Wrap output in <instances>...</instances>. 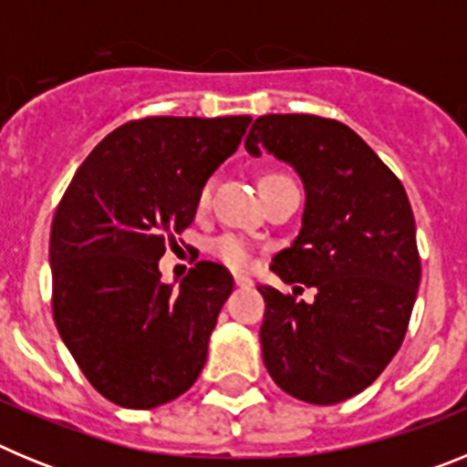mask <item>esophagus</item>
<instances>
[{
    "label": "esophagus",
    "instance_id": "esophagus-1",
    "mask_svg": "<svg viewBox=\"0 0 467 467\" xmlns=\"http://www.w3.org/2000/svg\"><path fill=\"white\" fill-rule=\"evenodd\" d=\"M234 280H236L238 287H253V278H250V275L236 274V275H234Z\"/></svg>",
    "mask_w": 467,
    "mask_h": 467
}]
</instances>
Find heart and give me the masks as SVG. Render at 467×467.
<instances>
[{"label": "heart", "mask_w": 467, "mask_h": 467, "mask_svg": "<svg viewBox=\"0 0 467 467\" xmlns=\"http://www.w3.org/2000/svg\"><path fill=\"white\" fill-rule=\"evenodd\" d=\"M266 177H274V175H266ZM264 177V180H266ZM210 201V187H203L201 196H198V205H205ZM210 253L214 257L220 259L222 264H226L229 269H247L250 264H253V247L245 238L236 236V234H224V236H217L210 241L208 245Z\"/></svg>", "instance_id": "b5f03b06"}]
</instances>
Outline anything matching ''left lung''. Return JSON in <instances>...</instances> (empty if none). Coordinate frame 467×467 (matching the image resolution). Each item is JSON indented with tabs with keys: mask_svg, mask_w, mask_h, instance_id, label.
Segmentation results:
<instances>
[{
	"mask_svg": "<svg viewBox=\"0 0 467 467\" xmlns=\"http://www.w3.org/2000/svg\"><path fill=\"white\" fill-rule=\"evenodd\" d=\"M245 150H266L301 177V231L271 271L316 287L306 304L259 285L264 365L292 398L344 402L377 381L407 334L420 283L410 198L372 147L334 119L266 114Z\"/></svg>",
	"mask_w": 467,
	"mask_h": 467,
	"instance_id": "8db88e82",
	"label": "left lung"
}]
</instances>
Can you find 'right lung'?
Listing matches in <instances>:
<instances>
[{
	"label": "right lung",
	"instance_id": "1",
	"mask_svg": "<svg viewBox=\"0 0 467 467\" xmlns=\"http://www.w3.org/2000/svg\"><path fill=\"white\" fill-rule=\"evenodd\" d=\"M253 117H150L119 126L74 172L51 224L53 320L90 386L128 410L187 393L234 278L198 262L180 287L159 259L193 222L208 177Z\"/></svg>",
	"mask_w": 467,
	"mask_h": 467
}]
</instances>
